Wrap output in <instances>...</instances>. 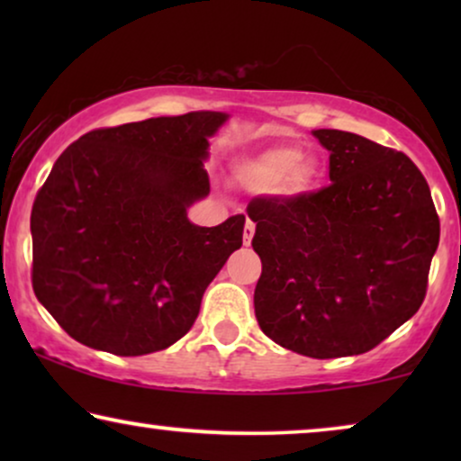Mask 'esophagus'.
Segmentation results:
<instances>
[{"label": "esophagus", "mask_w": 461, "mask_h": 461, "mask_svg": "<svg viewBox=\"0 0 461 461\" xmlns=\"http://www.w3.org/2000/svg\"><path fill=\"white\" fill-rule=\"evenodd\" d=\"M254 232H256V224L251 222V220H248V222H245V232H243V243H245V245H251V239H254Z\"/></svg>", "instance_id": "1"}]
</instances>
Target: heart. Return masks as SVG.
I'll return each instance as SVG.
<instances>
[{"label":"heart","mask_w":461,"mask_h":461,"mask_svg":"<svg viewBox=\"0 0 461 461\" xmlns=\"http://www.w3.org/2000/svg\"><path fill=\"white\" fill-rule=\"evenodd\" d=\"M237 176L256 191L275 188L281 197L298 199L317 188L321 161L314 155H304V150L295 144H279L243 161Z\"/></svg>","instance_id":"obj_1"}]
</instances>
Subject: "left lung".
<instances>
[{
  "label": "left lung",
  "mask_w": 461,
  "mask_h": 461,
  "mask_svg": "<svg viewBox=\"0 0 461 461\" xmlns=\"http://www.w3.org/2000/svg\"><path fill=\"white\" fill-rule=\"evenodd\" d=\"M331 185L248 207L262 275L260 330L312 358L363 355L418 312L440 224L407 155L339 130H312Z\"/></svg>",
  "instance_id": "obj_1"
}]
</instances>
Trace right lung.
Masks as SVG:
<instances>
[{
    "label": "right lung",
    "instance_id": "right-lung-1",
    "mask_svg": "<svg viewBox=\"0 0 461 461\" xmlns=\"http://www.w3.org/2000/svg\"><path fill=\"white\" fill-rule=\"evenodd\" d=\"M229 117L193 111L94 130L56 159L31 212L33 292L73 339L140 357L191 330L243 245L245 216L218 226L186 216L210 194V138Z\"/></svg>",
    "mask_w": 461,
    "mask_h": 461
}]
</instances>
